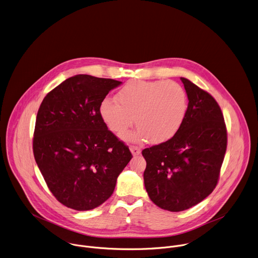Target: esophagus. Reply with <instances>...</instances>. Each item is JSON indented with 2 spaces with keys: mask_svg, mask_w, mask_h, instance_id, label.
<instances>
[{
  "mask_svg": "<svg viewBox=\"0 0 258 258\" xmlns=\"http://www.w3.org/2000/svg\"><path fill=\"white\" fill-rule=\"evenodd\" d=\"M130 150L134 156H139L141 154V149L137 146H130Z\"/></svg>",
  "mask_w": 258,
  "mask_h": 258,
  "instance_id": "obj_1",
  "label": "esophagus"
}]
</instances>
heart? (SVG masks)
Listing matches in <instances>:
<instances>
[{
    "label": "heart",
    "mask_w": 258,
    "mask_h": 258,
    "mask_svg": "<svg viewBox=\"0 0 258 258\" xmlns=\"http://www.w3.org/2000/svg\"><path fill=\"white\" fill-rule=\"evenodd\" d=\"M118 103L104 98L99 106L102 120L110 132L122 137L134 124L128 139L153 144L171 140L181 128L188 110V97L175 81L132 80L116 94Z\"/></svg>",
    "instance_id": "b5f03b06"
}]
</instances>
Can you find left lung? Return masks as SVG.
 Listing matches in <instances>:
<instances>
[{
	"mask_svg": "<svg viewBox=\"0 0 258 258\" xmlns=\"http://www.w3.org/2000/svg\"><path fill=\"white\" fill-rule=\"evenodd\" d=\"M188 110L169 141L145 149V187L150 199L171 212L189 209L215 189L227 148V131L214 97L181 77Z\"/></svg>",
	"mask_w": 258,
	"mask_h": 258,
	"instance_id": "obj_1",
	"label": "left lung"
}]
</instances>
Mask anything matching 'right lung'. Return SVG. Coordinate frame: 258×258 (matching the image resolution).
I'll return each instance as SVG.
<instances>
[{
	"mask_svg": "<svg viewBox=\"0 0 258 258\" xmlns=\"http://www.w3.org/2000/svg\"><path fill=\"white\" fill-rule=\"evenodd\" d=\"M120 84L78 74L51 90L39 107L35 161L51 193L68 208L87 211L105 202L133 158L99 112L101 101Z\"/></svg>",
	"mask_w": 258,
	"mask_h": 258,
	"instance_id": "right-lung-1",
	"label": "right lung"
}]
</instances>
